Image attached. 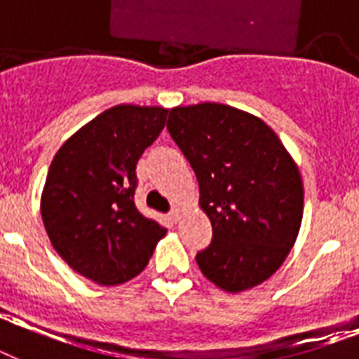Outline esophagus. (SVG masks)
<instances>
[{
  "label": "esophagus",
  "mask_w": 359,
  "mask_h": 359,
  "mask_svg": "<svg viewBox=\"0 0 359 359\" xmlns=\"http://www.w3.org/2000/svg\"><path fill=\"white\" fill-rule=\"evenodd\" d=\"M170 219L172 221L180 219V208H177V206H174V208L170 210Z\"/></svg>",
  "instance_id": "obj_1"
}]
</instances>
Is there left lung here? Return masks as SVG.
I'll use <instances>...</instances> for the list:
<instances>
[{"label": "left lung", "mask_w": 359, "mask_h": 359, "mask_svg": "<svg viewBox=\"0 0 359 359\" xmlns=\"http://www.w3.org/2000/svg\"><path fill=\"white\" fill-rule=\"evenodd\" d=\"M170 136L195 170L212 242L202 274L229 293L271 278L303 219V182L284 144L259 117L225 104L174 107Z\"/></svg>", "instance_id": "1"}]
</instances>
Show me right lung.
<instances>
[{
  "instance_id": "1",
  "label": "right lung",
  "mask_w": 359,
  "mask_h": 359,
  "mask_svg": "<svg viewBox=\"0 0 359 359\" xmlns=\"http://www.w3.org/2000/svg\"><path fill=\"white\" fill-rule=\"evenodd\" d=\"M166 113L157 106L109 107L66 140L50 163L43 225L62 259L100 285L138 276L166 234L134 204L136 164L158 138Z\"/></svg>"
}]
</instances>
